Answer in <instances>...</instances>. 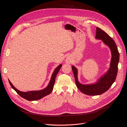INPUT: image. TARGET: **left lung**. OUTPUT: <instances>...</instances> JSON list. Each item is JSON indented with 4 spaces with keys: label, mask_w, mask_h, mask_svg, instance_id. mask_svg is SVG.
Masks as SVG:
<instances>
[{
    "label": "left lung",
    "mask_w": 127,
    "mask_h": 127,
    "mask_svg": "<svg viewBox=\"0 0 127 127\" xmlns=\"http://www.w3.org/2000/svg\"><path fill=\"white\" fill-rule=\"evenodd\" d=\"M95 38L101 39L111 50L112 58L110 68L108 72L95 84L83 85L78 81L77 69L73 65L72 66L77 87L81 92L88 95H100L109 90L116 79L118 71V64L120 59V54L115 42L108 34L99 28L97 27Z\"/></svg>",
    "instance_id": "obj_1"
}]
</instances>
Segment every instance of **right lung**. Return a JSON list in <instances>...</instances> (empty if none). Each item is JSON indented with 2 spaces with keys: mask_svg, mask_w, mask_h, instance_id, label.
<instances>
[{
  "mask_svg": "<svg viewBox=\"0 0 127 127\" xmlns=\"http://www.w3.org/2000/svg\"><path fill=\"white\" fill-rule=\"evenodd\" d=\"M62 66V65L61 64L57 67L56 69L54 71L53 74H52L50 81L48 86L45 89H44L43 90H41L40 91H29L27 92H21L15 88L14 86L12 85V84L11 83V81L9 80V83L11 87L21 97L24 98L29 101L38 100L42 98V97H43L50 94L51 92L52 91V90H53V87L55 84V78L59 70H60V69L61 68Z\"/></svg>",
  "mask_w": 127,
  "mask_h": 127,
  "instance_id": "add662e5",
  "label": "right lung"
}]
</instances>
